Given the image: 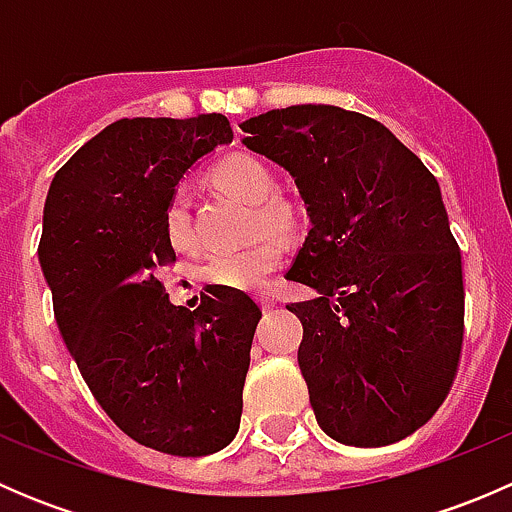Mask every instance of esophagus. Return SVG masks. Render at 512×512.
Instances as JSON below:
<instances>
[{
    "label": "esophagus",
    "mask_w": 512,
    "mask_h": 512,
    "mask_svg": "<svg viewBox=\"0 0 512 512\" xmlns=\"http://www.w3.org/2000/svg\"><path fill=\"white\" fill-rule=\"evenodd\" d=\"M257 302L262 304V309H265V312H272V309L277 307L275 294H270V292H260V294H257Z\"/></svg>",
    "instance_id": "34e87169"
}]
</instances>
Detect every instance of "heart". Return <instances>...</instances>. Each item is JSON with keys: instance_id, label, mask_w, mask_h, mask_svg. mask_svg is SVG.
<instances>
[{"instance_id": "obj_1", "label": "heart", "mask_w": 512, "mask_h": 512, "mask_svg": "<svg viewBox=\"0 0 512 512\" xmlns=\"http://www.w3.org/2000/svg\"><path fill=\"white\" fill-rule=\"evenodd\" d=\"M213 180L218 188L252 203V227L292 235L302 220V210L292 198L272 193L277 185L275 170L252 153H230L213 165ZM165 237L178 252L198 250V230L185 190H175L165 205ZM285 262V245L277 237H257L245 247L220 250L203 265V277L210 285L232 289H260L272 272Z\"/></svg>"}]
</instances>
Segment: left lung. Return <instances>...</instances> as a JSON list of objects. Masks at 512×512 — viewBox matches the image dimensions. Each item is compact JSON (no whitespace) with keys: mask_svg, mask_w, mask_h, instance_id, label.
<instances>
[{"mask_svg":"<svg viewBox=\"0 0 512 512\" xmlns=\"http://www.w3.org/2000/svg\"><path fill=\"white\" fill-rule=\"evenodd\" d=\"M250 151L297 180L312 230L287 277L317 289L297 361L317 423L347 446H389L438 411L463 347L461 247L436 175L384 123L287 106L242 123Z\"/></svg>","mask_w":512,"mask_h":512,"instance_id":"8db88e82","label":"left lung"}]
</instances>
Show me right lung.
Masks as SVG:
<instances>
[{"label":"right lung","mask_w":512,"mask_h":512,"mask_svg":"<svg viewBox=\"0 0 512 512\" xmlns=\"http://www.w3.org/2000/svg\"><path fill=\"white\" fill-rule=\"evenodd\" d=\"M232 141L223 113L121 118L51 180L39 265L69 354L106 416L141 446L198 458L235 438L262 312L213 285L198 309L170 304L165 205L185 170Z\"/></svg>","instance_id":"1"}]
</instances>
